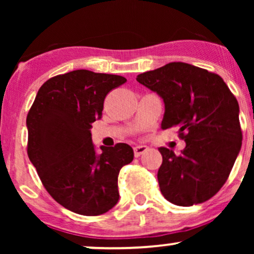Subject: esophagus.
Segmentation results:
<instances>
[{
	"label": "esophagus",
	"mask_w": 254,
	"mask_h": 254,
	"mask_svg": "<svg viewBox=\"0 0 254 254\" xmlns=\"http://www.w3.org/2000/svg\"><path fill=\"white\" fill-rule=\"evenodd\" d=\"M148 149H149V148H148L147 145H136V147L133 148V154H135L136 157H138L143 153H145Z\"/></svg>",
	"instance_id": "34e87169"
}]
</instances>
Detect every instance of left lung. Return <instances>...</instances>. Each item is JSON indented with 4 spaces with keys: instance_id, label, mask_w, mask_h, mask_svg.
Listing matches in <instances>:
<instances>
[{
    "instance_id": "8db88e82",
    "label": "left lung",
    "mask_w": 254,
    "mask_h": 254,
    "mask_svg": "<svg viewBox=\"0 0 254 254\" xmlns=\"http://www.w3.org/2000/svg\"><path fill=\"white\" fill-rule=\"evenodd\" d=\"M136 80L164 100L161 129L179 127L186 143L180 155L159 148L161 193L180 206L210 199L228 179L241 149L238 100L222 77L188 63H168Z\"/></svg>"
}]
</instances>
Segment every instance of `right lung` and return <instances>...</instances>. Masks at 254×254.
Here are the masks:
<instances>
[{
	"mask_svg": "<svg viewBox=\"0 0 254 254\" xmlns=\"http://www.w3.org/2000/svg\"><path fill=\"white\" fill-rule=\"evenodd\" d=\"M127 82L119 75L74 70L40 87L26 119L27 154L44 188L72 212L105 214L119 199L118 174L133 160L129 144L92 142V123L101 118L105 97Z\"/></svg>",
	"mask_w": 254,
	"mask_h": 254,
	"instance_id": "add662e5",
	"label": "right lung"
}]
</instances>
